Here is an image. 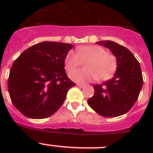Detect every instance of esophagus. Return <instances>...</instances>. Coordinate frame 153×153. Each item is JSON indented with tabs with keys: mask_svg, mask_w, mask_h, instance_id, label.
Listing matches in <instances>:
<instances>
[{
	"mask_svg": "<svg viewBox=\"0 0 153 153\" xmlns=\"http://www.w3.org/2000/svg\"><path fill=\"white\" fill-rule=\"evenodd\" d=\"M77 86H79V87H84V86H85V85H84V84H77Z\"/></svg>",
	"mask_w": 153,
	"mask_h": 153,
	"instance_id": "34e87169",
	"label": "esophagus"
}]
</instances>
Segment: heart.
Instances as JSON below:
<instances>
[{
    "instance_id": "b5f03b06",
    "label": "heart",
    "mask_w": 153,
    "mask_h": 153,
    "mask_svg": "<svg viewBox=\"0 0 153 153\" xmlns=\"http://www.w3.org/2000/svg\"><path fill=\"white\" fill-rule=\"evenodd\" d=\"M67 52L64 60L65 68L71 72L86 61V68L73 71L69 74L71 79L78 83H85L96 78L97 81H106L113 75L118 67L115 55L106 52L98 45L77 47Z\"/></svg>"
}]
</instances>
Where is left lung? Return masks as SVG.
Wrapping results in <instances>:
<instances>
[{"label": "left lung", "instance_id": "obj_1", "mask_svg": "<svg viewBox=\"0 0 153 153\" xmlns=\"http://www.w3.org/2000/svg\"><path fill=\"white\" fill-rule=\"evenodd\" d=\"M110 49L118 59V67L112 79L94 85L95 93L87 101L93 110L104 117H116L126 113L138 100L143 86L139 62L124 46L111 41L96 43Z\"/></svg>", "mask_w": 153, "mask_h": 153}]
</instances>
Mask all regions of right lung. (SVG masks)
<instances>
[{"label": "right lung", "mask_w": 153, "mask_h": 153, "mask_svg": "<svg viewBox=\"0 0 153 153\" xmlns=\"http://www.w3.org/2000/svg\"><path fill=\"white\" fill-rule=\"evenodd\" d=\"M72 44L44 41L26 49L14 61L8 78L13 105L34 119L53 115L75 84L67 77L64 60Z\"/></svg>", "instance_id": "1"}]
</instances>
